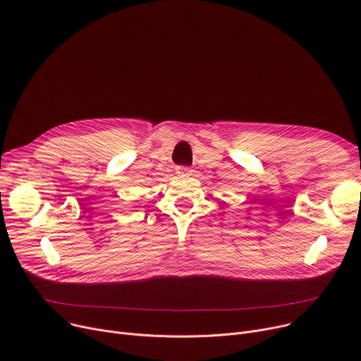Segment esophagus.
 Here are the masks:
<instances>
[{
  "label": "esophagus",
  "mask_w": 361,
  "mask_h": 361,
  "mask_svg": "<svg viewBox=\"0 0 361 361\" xmlns=\"http://www.w3.org/2000/svg\"><path fill=\"white\" fill-rule=\"evenodd\" d=\"M177 171H178V174H184V176H188L193 173V169L190 166H178Z\"/></svg>",
  "instance_id": "34e87169"
}]
</instances>
